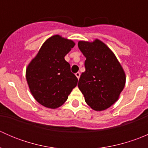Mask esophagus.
Wrapping results in <instances>:
<instances>
[{"instance_id":"34e87169","label":"esophagus","mask_w":148,"mask_h":148,"mask_svg":"<svg viewBox=\"0 0 148 148\" xmlns=\"http://www.w3.org/2000/svg\"><path fill=\"white\" fill-rule=\"evenodd\" d=\"M75 75H76V77H77V79H79V77H80V73L79 72H77L75 74Z\"/></svg>"}]
</instances>
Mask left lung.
<instances>
[{"label": "left lung", "instance_id": "8db88e82", "mask_svg": "<svg viewBox=\"0 0 148 148\" xmlns=\"http://www.w3.org/2000/svg\"><path fill=\"white\" fill-rule=\"evenodd\" d=\"M78 47L86 57L78 87L91 108L102 111L118 99L125 87V73L114 53L100 40L80 41Z\"/></svg>", "mask_w": 148, "mask_h": 148}]
</instances>
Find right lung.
Wrapping results in <instances>:
<instances>
[{
    "mask_svg": "<svg viewBox=\"0 0 148 148\" xmlns=\"http://www.w3.org/2000/svg\"><path fill=\"white\" fill-rule=\"evenodd\" d=\"M71 40L54 35L41 46L26 68L30 91L36 100L51 109L62 106L77 86L78 79L64 56L74 47Z\"/></svg>",
    "mask_w": 148,
    "mask_h": 148,
    "instance_id": "1",
    "label": "right lung"
}]
</instances>
